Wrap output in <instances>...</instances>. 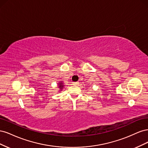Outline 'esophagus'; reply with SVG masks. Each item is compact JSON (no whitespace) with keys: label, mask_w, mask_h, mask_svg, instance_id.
<instances>
[{"label":"esophagus","mask_w":148,"mask_h":148,"mask_svg":"<svg viewBox=\"0 0 148 148\" xmlns=\"http://www.w3.org/2000/svg\"><path fill=\"white\" fill-rule=\"evenodd\" d=\"M73 84L74 85H78V84H79V82H73Z\"/></svg>","instance_id":"esophagus-1"}]
</instances>
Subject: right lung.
Instances as JSON below:
<instances>
[{
    "mask_svg": "<svg viewBox=\"0 0 148 148\" xmlns=\"http://www.w3.org/2000/svg\"><path fill=\"white\" fill-rule=\"evenodd\" d=\"M58 84H59V85H58V86H59V88H60V90H62V88H63L64 86V84H63V82H60Z\"/></svg>",
    "mask_w": 148,
    "mask_h": 148,
    "instance_id": "obj_1",
    "label": "right lung"
}]
</instances>
